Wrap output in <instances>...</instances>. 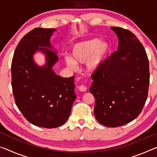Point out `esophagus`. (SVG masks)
<instances>
[{
  "label": "esophagus",
  "mask_w": 157,
  "mask_h": 157,
  "mask_svg": "<svg viewBox=\"0 0 157 157\" xmlns=\"http://www.w3.org/2000/svg\"><path fill=\"white\" fill-rule=\"evenodd\" d=\"M78 89L80 91H85L86 90V87L84 85H80L78 86Z\"/></svg>",
  "instance_id": "esophagus-1"
}]
</instances>
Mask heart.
I'll list each match as a JSON object with an SVG mask.
<instances>
[{
    "instance_id": "heart-1",
    "label": "heart",
    "mask_w": 157,
    "mask_h": 157,
    "mask_svg": "<svg viewBox=\"0 0 157 157\" xmlns=\"http://www.w3.org/2000/svg\"><path fill=\"white\" fill-rule=\"evenodd\" d=\"M109 51L110 45L108 43L93 38L75 44L71 53L73 59L66 56L65 61L71 68H75V63H84L87 61V69L94 72L100 68Z\"/></svg>"
}]
</instances>
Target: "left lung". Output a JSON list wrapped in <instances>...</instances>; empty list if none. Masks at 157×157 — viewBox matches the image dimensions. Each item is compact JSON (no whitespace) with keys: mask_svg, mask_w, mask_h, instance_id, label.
<instances>
[{"mask_svg":"<svg viewBox=\"0 0 157 157\" xmlns=\"http://www.w3.org/2000/svg\"><path fill=\"white\" fill-rule=\"evenodd\" d=\"M118 36V50L103 62L92 77L89 89L96 100L97 121L117 127L140 114L148 95L150 66L145 49L127 29L111 27Z\"/></svg>","mask_w":157,"mask_h":157,"instance_id":"obj_1","label":"left lung"}]
</instances>
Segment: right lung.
<instances>
[{
    "mask_svg": "<svg viewBox=\"0 0 157 157\" xmlns=\"http://www.w3.org/2000/svg\"><path fill=\"white\" fill-rule=\"evenodd\" d=\"M54 29L36 28L21 38L11 65L12 87L15 103L30 123L39 127L56 128L68 120L76 95L74 76L64 78L52 69L58 61L49 38ZM41 47H40L39 46ZM40 50L46 54L43 67L35 65L33 54Z\"/></svg>",
    "mask_w": 157,
    "mask_h": 157,
    "instance_id": "obj_1",
    "label": "right lung"
}]
</instances>
